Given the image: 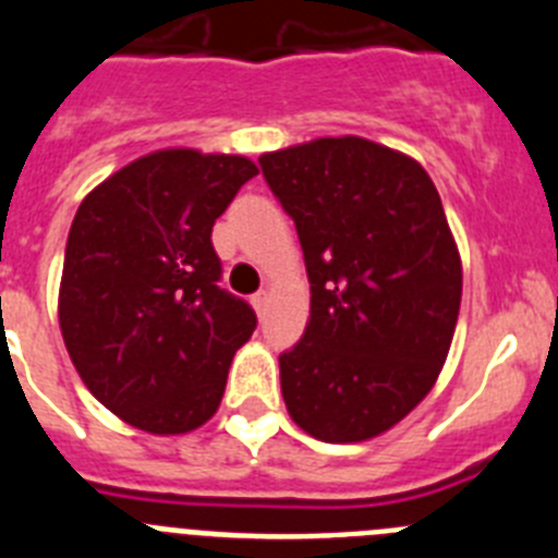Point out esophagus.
Segmentation results:
<instances>
[{"label":"esophagus","instance_id":"obj_1","mask_svg":"<svg viewBox=\"0 0 558 558\" xmlns=\"http://www.w3.org/2000/svg\"><path fill=\"white\" fill-rule=\"evenodd\" d=\"M251 302H254L256 313H263V310L268 307V302H270V293H268V290H259V293H256L254 299H251Z\"/></svg>","mask_w":558,"mask_h":558}]
</instances>
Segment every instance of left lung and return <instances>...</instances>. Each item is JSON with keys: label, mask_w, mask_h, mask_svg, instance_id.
Segmentation results:
<instances>
[{"label": "left lung", "mask_w": 558, "mask_h": 558, "mask_svg": "<svg viewBox=\"0 0 558 558\" xmlns=\"http://www.w3.org/2000/svg\"><path fill=\"white\" fill-rule=\"evenodd\" d=\"M293 218L310 322L279 354L288 413L347 445L386 433L427 397L461 307V256L425 167L360 136L259 156Z\"/></svg>", "instance_id": "left-lung-1"}]
</instances>
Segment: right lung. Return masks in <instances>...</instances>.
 <instances>
[{
    "label": "right lung",
    "mask_w": 558,
    "mask_h": 558,
    "mask_svg": "<svg viewBox=\"0 0 558 558\" xmlns=\"http://www.w3.org/2000/svg\"><path fill=\"white\" fill-rule=\"evenodd\" d=\"M256 175L245 156L156 150L88 192L63 256L58 322L86 388L156 436L209 422L256 329L220 288L211 226Z\"/></svg>",
    "instance_id": "right-lung-1"
}]
</instances>
